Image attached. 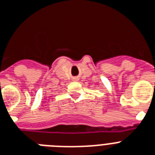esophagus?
Masks as SVG:
<instances>
[{
  "mask_svg": "<svg viewBox=\"0 0 155 155\" xmlns=\"http://www.w3.org/2000/svg\"><path fill=\"white\" fill-rule=\"evenodd\" d=\"M72 80L73 81H78V80H79V79H78L77 77H75V78H73Z\"/></svg>",
  "mask_w": 155,
  "mask_h": 155,
  "instance_id": "esophagus-1",
  "label": "esophagus"
}]
</instances>
